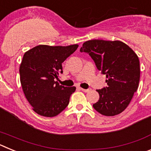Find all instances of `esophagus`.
Wrapping results in <instances>:
<instances>
[{
    "mask_svg": "<svg viewBox=\"0 0 151 151\" xmlns=\"http://www.w3.org/2000/svg\"><path fill=\"white\" fill-rule=\"evenodd\" d=\"M79 89L80 90H82V91H84V92H88L89 91H90V89H84V88H79Z\"/></svg>",
    "mask_w": 151,
    "mask_h": 151,
    "instance_id": "esophagus-1",
    "label": "esophagus"
}]
</instances>
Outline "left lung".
Masks as SVG:
<instances>
[{
	"label": "left lung",
	"mask_w": 151,
	"mask_h": 151,
	"mask_svg": "<svg viewBox=\"0 0 151 151\" xmlns=\"http://www.w3.org/2000/svg\"><path fill=\"white\" fill-rule=\"evenodd\" d=\"M80 51L88 53L106 77L107 87L97 90L100 98L93 107L106 116L122 113L138 88L140 62L137 54L122 41L97 39L85 41Z\"/></svg>",
	"instance_id": "8db88e82"
}]
</instances>
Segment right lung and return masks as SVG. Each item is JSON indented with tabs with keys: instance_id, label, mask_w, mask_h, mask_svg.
I'll return each instance as SVG.
<instances>
[{
	"instance_id": "add662e5",
	"label": "right lung",
	"mask_w": 151,
	"mask_h": 151,
	"mask_svg": "<svg viewBox=\"0 0 151 151\" xmlns=\"http://www.w3.org/2000/svg\"><path fill=\"white\" fill-rule=\"evenodd\" d=\"M78 47L40 45L24 54L19 67L21 85L32 110L38 115L56 116L69 104L76 87H65L54 79L63 73V63Z\"/></svg>"
}]
</instances>
